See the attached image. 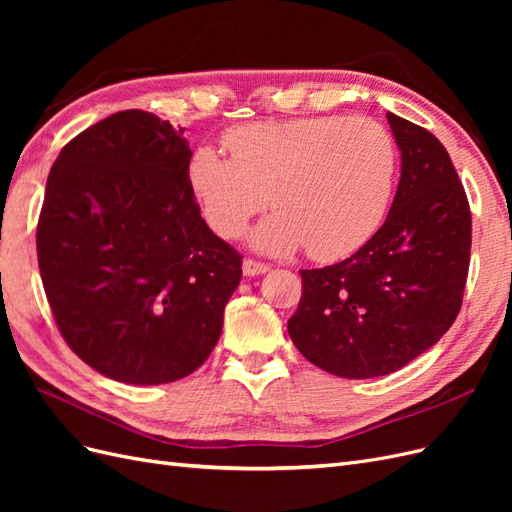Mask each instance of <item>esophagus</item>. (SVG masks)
Returning <instances> with one entry per match:
<instances>
[{"instance_id":"34e87169","label":"esophagus","mask_w":512,"mask_h":512,"mask_svg":"<svg viewBox=\"0 0 512 512\" xmlns=\"http://www.w3.org/2000/svg\"><path fill=\"white\" fill-rule=\"evenodd\" d=\"M271 267L267 265V262H260V260H254V258H245L243 260V273L245 275H262L267 273Z\"/></svg>"}]
</instances>
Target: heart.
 Here are the masks:
<instances>
[{"instance_id": "obj_1", "label": "heart", "mask_w": 512, "mask_h": 512, "mask_svg": "<svg viewBox=\"0 0 512 512\" xmlns=\"http://www.w3.org/2000/svg\"><path fill=\"white\" fill-rule=\"evenodd\" d=\"M230 158L198 147L188 177L209 226L237 237L256 213L275 211L254 241L275 254L305 245L316 260L359 250L384 220L397 151L380 121L314 115L254 121L224 134Z\"/></svg>"}]
</instances>
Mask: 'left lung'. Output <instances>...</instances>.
Returning <instances> with one entry per match:
<instances>
[{
    "label": "left lung",
    "instance_id": "left-lung-1",
    "mask_svg": "<svg viewBox=\"0 0 512 512\" xmlns=\"http://www.w3.org/2000/svg\"><path fill=\"white\" fill-rule=\"evenodd\" d=\"M401 149V179L386 222L359 252L301 269L288 320L292 344L339 378L393 374L455 322L468 280L472 213L444 145L386 113Z\"/></svg>",
    "mask_w": 512,
    "mask_h": 512
}]
</instances>
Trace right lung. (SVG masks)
Returning <instances> with one entry per match:
<instances>
[{
    "mask_svg": "<svg viewBox=\"0 0 512 512\" xmlns=\"http://www.w3.org/2000/svg\"><path fill=\"white\" fill-rule=\"evenodd\" d=\"M183 130L121 111L59 151L36 228L61 337L89 367L166 384L207 361L241 254L200 218Z\"/></svg>",
    "mask_w": 512,
    "mask_h": 512,
    "instance_id": "1",
    "label": "right lung"
}]
</instances>
